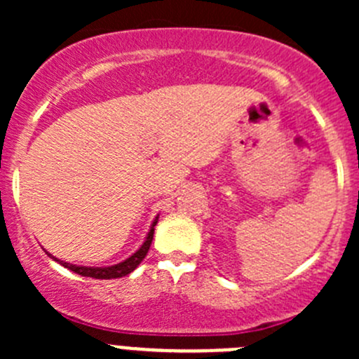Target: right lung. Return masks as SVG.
<instances>
[{
    "label": "right lung",
    "mask_w": 359,
    "mask_h": 359,
    "mask_svg": "<svg viewBox=\"0 0 359 359\" xmlns=\"http://www.w3.org/2000/svg\"><path fill=\"white\" fill-rule=\"evenodd\" d=\"M156 224H158V217L154 219L153 226H151V229H149V234H147V238H146V241L142 243V247L137 250L133 255H130L128 259L123 260V262H119V264H114V266H109V267L72 266V264L55 259V257H52L50 253H48V257H52L53 260H57L59 264H62V266L67 267V269L74 271L76 274H81V276H86V278H95V280H112V278H123V276H126V274L132 273V271H135V267L139 266V264L144 260V257L147 255L151 243H153L154 226H156Z\"/></svg>",
    "instance_id": "add662e5"
}]
</instances>
